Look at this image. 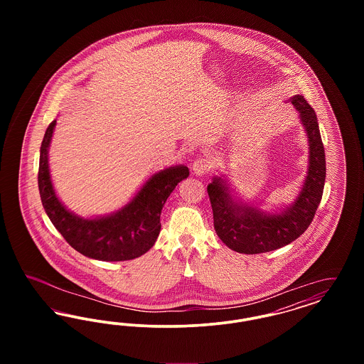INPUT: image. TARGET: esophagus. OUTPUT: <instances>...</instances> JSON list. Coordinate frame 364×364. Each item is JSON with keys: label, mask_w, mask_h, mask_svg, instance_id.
<instances>
[{"label": "esophagus", "mask_w": 364, "mask_h": 364, "mask_svg": "<svg viewBox=\"0 0 364 364\" xmlns=\"http://www.w3.org/2000/svg\"><path fill=\"white\" fill-rule=\"evenodd\" d=\"M210 168H211V162L208 161V158H205V156L198 158V159L193 162V165H192L193 173L198 174V176L208 173V171H210Z\"/></svg>", "instance_id": "1"}]
</instances>
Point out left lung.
<instances>
[{
    "instance_id": "1",
    "label": "left lung",
    "mask_w": 364,
    "mask_h": 364,
    "mask_svg": "<svg viewBox=\"0 0 364 364\" xmlns=\"http://www.w3.org/2000/svg\"><path fill=\"white\" fill-rule=\"evenodd\" d=\"M289 101L300 114L310 146L309 172L294 203L272 214L233 200L221 177H214L208 186L214 229L224 244L236 252L262 254L294 242L310 226L321 203L326 159L316 114L303 95H294Z\"/></svg>"
}]
</instances>
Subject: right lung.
Segmentation results:
<instances>
[{
    "label": "right lung",
    "instance_id": "right-lung-1",
    "mask_svg": "<svg viewBox=\"0 0 364 364\" xmlns=\"http://www.w3.org/2000/svg\"><path fill=\"white\" fill-rule=\"evenodd\" d=\"M57 120H53L42 140L38 187L43 208L53 225L72 248L85 257L105 262L135 259L146 254L161 230V210L176 186L190 176L184 165L153 174L134 199L117 213L82 218L60 202L49 172V146Z\"/></svg>",
    "mask_w": 364,
    "mask_h": 364
}]
</instances>
